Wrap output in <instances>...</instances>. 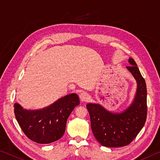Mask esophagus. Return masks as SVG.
Here are the masks:
<instances>
[{"label":"esophagus","instance_id":"obj_1","mask_svg":"<svg viewBox=\"0 0 160 160\" xmlns=\"http://www.w3.org/2000/svg\"><path fill=\"white\" fill-rule=\"evenodd\" d=\"M80 99L81 101H86L89 99V94L86 92H82L80 95Z\"/></svg>","mask_w":160,"mask_h":160}]
</instances>
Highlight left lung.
Instances as JSON below:
<instances>
[{"mask_svg":"<svg viewBox=\"0 0 160 160\" xmlns=\"http://www.w3.org/2000/svg\"><path fill=\"white\" fill-rule=\"evenodd\" d=\"M127 66L138 82V89L130 107L122 113L108 112L98 104L89 103L87 109L90 117L91 128L95 138L102 146L120 148L128 145L145 123L148 114L147 86L144 78L132 58Z\"/></svg>","mask_w":160,"mask_h":160,"instance_id":"obj_1","label":"left lung"}]
</instances>
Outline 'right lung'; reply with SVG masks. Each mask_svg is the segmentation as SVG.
<instances>
[{
	"label": "right lung",
	"instance_id": "1",
	"mask_svg": "<svg viewBox=\"0 0 160 160\" xmlns=\"http://www.w3.org/2000/svg\"><path fill=\"white\" fill-rule=\"evenodd\" d=\"M79 103L78 95L70 94L40 110H23L16 103L14 112L28 138L38 144H49L64 135L68 117Z\"/></svg>",
	"mask_w": 160,
	"mask_h": 160
}]
</instances>
